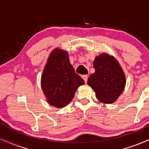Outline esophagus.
Instances as JSON below:
<instances>
[{"instance_id":"1","label":"esophagus","mask_w":149,"mask_h":149,"mask_svg":"<svg viewBox=\"0 0 149 149\" xmlns=\"http://www.w3.org/2000/svg\"><path fill=\"white\" fill-rule=\"evenodd\" d=\"M82 78H83V80H85V82L86 83L87 81V79H88V76H87V75H83V76H82Z\"/></svg>"}]
</instances>
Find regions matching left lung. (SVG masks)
<instances>
[{"instance_id": "1", "label": "left lung", "mask_w": 149, "mask_h": 149, "mask_svg": "<svg viewBox=\"0 0 149 149\" xmlns=\"http://www.w3.org/2000/svg\"><path fill=\"white\" fill-rule=\"evenodd\" d=\"M94 68L95 72L89 77L87 84L100 102L114 103L126 85V77L121 66L113 56L102 53L95 58Z\"/></svg>"}]
</instances>
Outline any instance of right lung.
<instances>
[{"mask_svg": "<svg viewBox=\"0 0 149 149\" xmlns=\"http://www.w3.org/2000/svg\"><path fill=\"white\" fill-rule=\"evenodd\" d=\"M85 81L75 73L67 51L55 48L48 57L42 76V89L49 104L58 108L67 105Z\"/></svg>", "mask_w": 149, "mask_h": 149, "instance_id": "right-lung-1", "label": "right lung"}]
</instances>
